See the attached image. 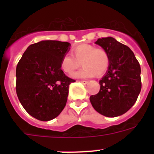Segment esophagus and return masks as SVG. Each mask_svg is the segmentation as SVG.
Instances as JSON below:
<instances>
[{
  "mask_svg": "<svg viewBox=\"0 0 154 154\" xmlns=\"http://www.w3.org/2000/svg\"><path fill=\"white\" fill-rule=\"evenodd\" d=\"M79 82H82V83H83V84L88 83V81H86V80H79Z\"/></svg>",
  "mask_w": 154,
  "mask_h": 154,
  "instance_id": "obj_1",
  "label": "esophagus"
}]
</instances>
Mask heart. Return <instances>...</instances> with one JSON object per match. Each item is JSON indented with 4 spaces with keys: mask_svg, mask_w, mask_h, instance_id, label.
I'll return each mask as SVG.
<instances>
[{
    "mask_svg": "<svg viewBox=\"0 0 154 154\" xmlns=\"http://www.w3.org/2000/svg\"><path fill=\"white\" fill-rule=\"evenodd\" d=\"M72 54L65 53L62 57L60 67L64 72L72 73L81 65H83L72 75L74 78H91L101 76L106 72L110 63L108 51L103 48H96L89 44H82L72 48Z\"/></svg>",
    "mask_w": 154,
    "mask_h": 154,
    "instance_id": "b5f03b06",
    "label": "heart"
}]
</instances>
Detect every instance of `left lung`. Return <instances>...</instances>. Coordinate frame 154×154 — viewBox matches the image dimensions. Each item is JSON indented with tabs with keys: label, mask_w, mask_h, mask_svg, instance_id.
<instances>
[{
	"label": "left lung",
	"mask_w": 154,
	"mask_h": 154,
	"mask_svg": "<svg viewBox=\"0 0 154 154\" xmlns=\"http://www.w3.org/2000/svg\"><path fill=\"white\" fill-rule=\"evenodd\" d=\"M108 51L110 63L100 81V89L89 99L93 108L107 117L123 115L133 106L140 92V65L130 48L112 37L96 42Z\"/></svg>",
	"instance_id": "obj_1"
}]
</instances>
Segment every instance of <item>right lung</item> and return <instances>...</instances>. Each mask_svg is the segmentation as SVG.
I'll list each match as a JSON object with an SVG mask.
<instances>
[{
    "mask_svg": "<svg viewBox=\"0 0 154 154\" xmlns=\"http://www.w3.org/2000/svg\"><path fill=\"white\" fill-rule=\"evenodd\" d=\"M70 43L42 41L29 45L16 68V92L28 114L41 121L55 119L65 108L69 87L61 59Z\"/></svg>",
    "mask_w": 154,
    "mask_h": 154,
    "instance_id": "right-lung-1",
    "label": "right lung"
}]
</instances>
